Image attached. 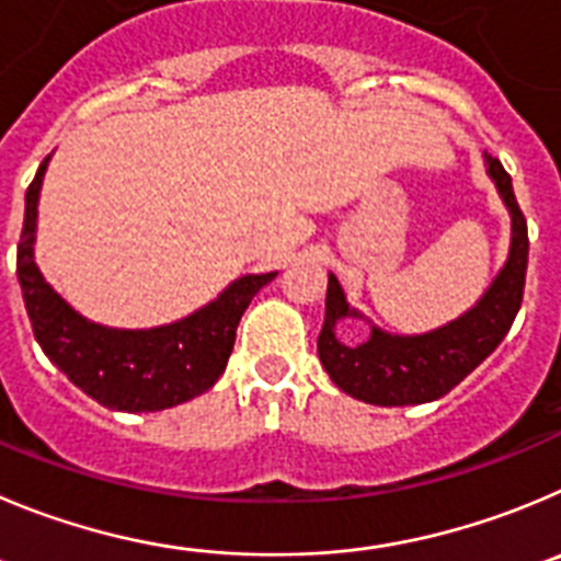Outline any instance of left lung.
Here are the masks:
<instances>
[{"instance_id": "left-lung-1", "label": "left lung", "mask_w": 561, "mask_h": 561, "mask_svg": "<svg viewBox=\"0 0 561 561\" xmlns=\"http://www.w3.org/2000/svg\"><path fill=\"white\" fill-rule=\"evenodd\" d=\"M486 176L499 187L501 202L512 218L510 256L484 296L468 312L423 334H390L374 327L365 344H340L336 323L343 317H363L345 301L337 276L329 274L327 316L318 334V357L329 379L352 399L376 407H410L443 399L473 368H479L499 348L510 332L523 301L528 265L526 218L517 207L512 176L495 157L484 151ZM370 322V321H369Z\"/></svg>"}]
</instances>
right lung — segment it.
Masks as SVG:
<instances>
[{
    "label": "right lung",
    "instance_id": "right-lung-1",
    "mask_svg": "<svg viewBox=\"0 0 561 561\" xmlns=\"http://www.w3.org/2000/svg\"><path fill=\"white\" fill-rule=\"evenodd\" d=\"M24 196L15 274L30 323L46 357L85 396L115 412H160L185 404L216 385L232 354L240 316L271 274H245L202 310L151 329H113L88 321L44 279L35 263L38 198L46 165Z\"/></svg>",
    "mask_w": 561,
    "mask_h": 561
}]
</instances>
